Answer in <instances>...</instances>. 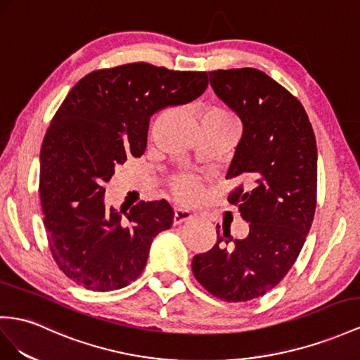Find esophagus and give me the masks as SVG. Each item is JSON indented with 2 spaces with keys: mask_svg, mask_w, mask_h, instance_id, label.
I'll return each instance as SVG.
<instances>
[{
  "mask_svg": "<svg viewBox=\"0 0 360 360\" xmlns=\"http://www.w3.org/2000/svg\"><path fill=\"white\" fill-rule=\"evenodd\" d=\"M191 219H193V216L190 211L182 210V208H174V217H173L174 225H181L184 222H188V220H191Z\"/></svg>",
  "mask_w": 360,
  "mask_h": 360,
  "instance_id": "1",
  "label": "esophagus"
}]
</instances>
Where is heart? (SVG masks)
<instances>
[{
    "mask_svg": "<svg viewBox=\"0 0 360 360\" xmlns=\"http://www.w3.org/2000/svg\"><path fill=\"white\" fill-rule=\"evenodd\" d=\"M207 120H216V122H234L233 115L226 112L224 109H211L205 114ZM172 191L181 202H193L199 198L200 186L199 181L188 174H182V176H176L172 179Z\"/></svg>",
    "mask_w": 360,
    "mask_h": 360,
    "instance_id": "b5f03b06",
    "label": "heart"
}]
</instances>
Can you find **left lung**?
Returning a JSON list of instances; mask_svg holds the SVG:
<instances>
[{"instance_id":"1","label":"left lung","mask_w":360,"mask_h":360,"mask_svg":"<svg viewBox=\"0 0 360 360\" xmlns=\"http://www.w3.org/2000/svg\"><path fill=\"white\" fill-rule=\"evenodd\" d=\"M216 96L243 124L226 179L245 184L228 196L250 224L242 240L217 229V243L193 259L196 280L214 297H263L293 266L316 208V140L302 105L263 71H210ZM217 228H220L217 225Z\"/></svg>"}]
</instances>
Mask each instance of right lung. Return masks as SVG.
<instances>
[{
    "instance_id": "add662e5",
    "label": "right lung",
    "mask_w": 360,
    "mask_h": 360,
    "mask_svg": "<svg viewBox=\"0 0 360 360\" xmlns=\"http://www.w3.org/2000/svg\"><path fill=\"white\" fill-rule=\"evenodd\" d=\"M204 71L150 63L92 71L72 86L45 134L39 195L50 251L68 278L96 292L126 288L144 271L153 237L174 213L164 199L129 211L105 205L103 184L141 156L153 114L205 92Z\"/></svg>"
}]
</instances>
